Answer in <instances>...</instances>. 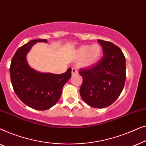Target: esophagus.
I'll return each instance as SVG.
<instances>
[{"label":"esophagus","mask_w":146,"mask_h":146,"mask_svg":"<svg viewBox=\"0 0 146 146\" xmlns=\"http://www.w3.org/2000/svg\"><path fill=\"white\" fill-rule=\"evenodd\" d=\"M78 74V70L76 69L75 68H72V75L74 76V75H76Z\"/></svg>","instance_id":"obj_1"}]
</instances>
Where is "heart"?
<instances>
[{
  "label": "heart",
  "instance_id": "1",
  "mask_svg": "<svg viewBox=\"0 0 146 146\" xmlns=\"http://www.w3.org/2000/svg\"><path fill=\"white\" fill-rule=\"evenodd\" d=\"M102 47L99 44L83 45L77 50L76 56L80 59L84 58L82 64L89 67L94 65L100 60L102 55Z\"/></svg>",
  "mask_w": 146,
  "mask_h": 146
}]
</instances>
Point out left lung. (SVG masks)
<instances>
[{
	"mask_svg": "<svg viewBox=\"0 0 146 146\" xmlns=\"http://www.w3.org/2000/svg\"><path fill=\"white\" fill-rule=\"evenodd\" d=\"M102 57L92 66L80 70L82 84L80 94L85 102L96 108L110 106L119 96L125 81V58L121 50L108 41L98 40Z\"/></svg>",
	"mask_w": 146,
	"mask_h": 146,
	"instance_id": "left-lung-1",
	"label": "left lung"
}]
</instances>
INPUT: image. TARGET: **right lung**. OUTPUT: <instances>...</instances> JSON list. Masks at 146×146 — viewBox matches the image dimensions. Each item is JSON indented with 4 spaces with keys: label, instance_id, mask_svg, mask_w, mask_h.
<instances>
[{
    "label": "right lung",
    "instance_id": "add662e5",
    "mask_svg": "<svg viewBox=\"0 0 146 146\" xmlns=\"http://www.w3.org/2000/svg\"><path fill=\"white\" fill-rule=\"evenodd\" d=\"M46 39L32 40L17 50L10 66L14 91L24 104L37 110H46L54 106L62 94L64 85L71 78L70 68L61 74L40 73L28 64L27 54L36 42Z\"/></svg>",
    "mask_w": 146,
    "mask_h": 146
}]
</instances>
